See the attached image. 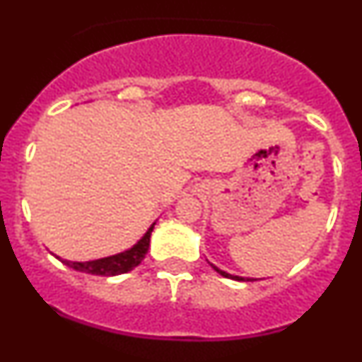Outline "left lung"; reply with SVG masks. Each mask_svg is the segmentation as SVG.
<instances>
[{"instance_id": "obj_1", "label": "left lung", "mask_w": 362, "mask_h": 362, "mask_svg": "<svg viewBox=\"0 0 362 362\" xmlns=\"http://www.w3.org/2000/svg\"><path fill=\"white\" fill-rule=\"evenodd\" d=\"M210 266H211V268H214V269H215V272H217V273H218V275L226 276V279H231V280H238V282H254V280H257V279H243V276H236V275H231V273H228V272H224V269L217 268V266H215V264H211V262H210Z\"/></svg>"}]
</instances>
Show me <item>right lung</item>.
<instances>
[{
	"label": "right lung",
	"mask_w": 362,
	"mask_h": 362,
	"mask_svg": "<svg viewBox=\"0 0 362 362\" xmlns=\"http://www.w3.org/2000/svg\"><path fill=\"white\" fill-rule=\"evenodd\" d=\"M156 222L147 229L144 236L134 243L131 249L119 252L115 255H108V257L94 259V261L86 262H73V261H63L69 268L76 269V272L90 273V275H103V276H113V275H122V273L131 272L136 268L141 261H144L145 254H147L148 245H151V235L154 229Z\"/></svg>",
	"instance_id": "right-lung-1"
}]
</instances>
